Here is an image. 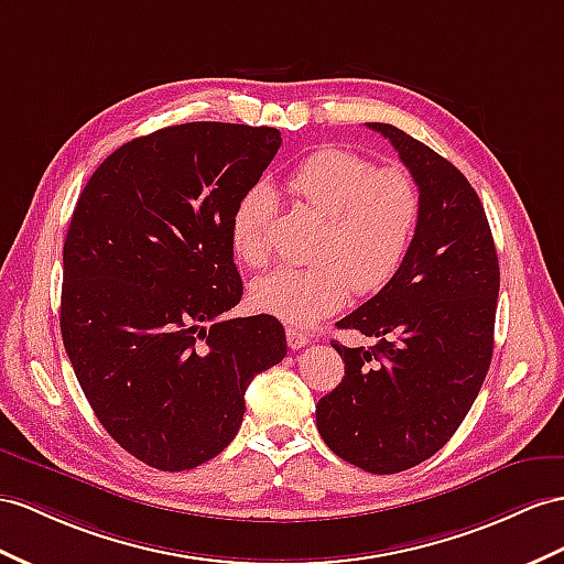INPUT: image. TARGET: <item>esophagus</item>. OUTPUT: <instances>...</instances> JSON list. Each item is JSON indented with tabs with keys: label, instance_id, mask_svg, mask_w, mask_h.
Here are the masks:
<instances>
[{
	"label": "esophagus",
	"instance_id": "1",
	"mask_svg": "<svg viewBox=\"0 0 564 564\" xmlns=\"http://www.w3.org/2000/svg\"><path fill=\"white\" fill-rule=\"evenodd\" d=\"M285 340H288V348H291V350H300V348H305V345L310 343V336L305 334V330L288 326V328H285Z\"/></svg>",
	"mask_w": 564,
	"mask_h": 564
}]
</instances>
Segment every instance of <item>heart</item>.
<instances>
[{
  "mask_svg": "<svg viewBox=\"0 0 564 564\" xmlns=\"http://www.w3.org/2000/svg\"><path fill=\"white\" fill-rule=\"evenodd\" d=\"M291 193L324 216L305 269L281 267L250 288L257 312L293 326H310L338 312L350 293L373 295L405 264L422 216V193L402 166H377L348 148H319L293 169ZM276 197L267 183L240 195L230 214L228 238L236 257L252 269L271 254Z\"/></svg>",
  "mask_w": 564,
  "mask_h": 564,
  "instance_id": "heart-1",
  "label": "heart"
}]
</instances>
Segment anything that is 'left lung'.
Returning a JSON list of instances; mask_svg holds the SVG:
<instances>
[{"mask_svg":"<svg viewBox=\"0 0 564 564\" xmlns=\"http://www.w3.org/2000/svg\"><path fill=\"white\" fill-rule=\"evenodd\" d=\"M391 140L422 193L405 264L336 326L377 345L345 348L343 381L316 402L324 443L371 474L405 471L453 438L494 355L500 269L479 195L447 159L391 123Z\"/></svg>","mask_w":564,"mask_h":564,"instance_id":"left-lung-1","label":"left lung"}]
</instances>
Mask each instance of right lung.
Returning a JSON list of instances; mask_svg holds the SVG:
<instances>
[{
    "label": "right lung",
    "instance_id": "add662e5",
    "mask_svg": "<svg viewBox=\"0 0 564 564\" xmlns=\"http://www.w3.org/2000/svg\"><path fill=\"white\" fill-rule=\"evenodd\" d=\"M279 148L269 126H169L111 152L76 202L64 348L99 424L154 469L219 455L250 381L285 357L276 316L221 319L242 297L230 214Z\"/></svg>",
    "mask_w": 564,
    "mask_h": 564
}]
</instances>
